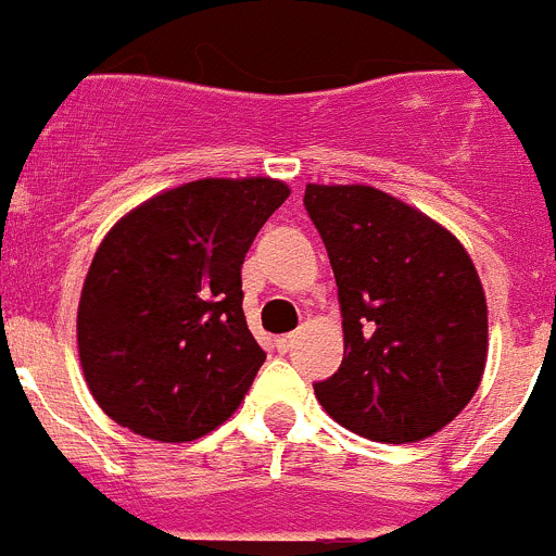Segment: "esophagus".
<instances>
[{"label":"esophagus","mask_w":556,"mask_h":556,"mask_svg":"<svg viewBox=\"0 0 556 556\" xmlns=\"http://www.w3.org/2000/svg\"><path fill=\"white\" fill-rule=\"evenodd\" d=\"M294 339H298V337H294V333H287V337H278V339H275V351H278V353H289V351H292V345H294Z\"/></svg>","instance_id":"34e87169"}]
</instances>
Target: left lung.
<instances>
[{
    "instance_id": "obj_1",
    "label": "left lung",
    "mask_w": 556,
    "mask_h": 556,
    "mask_svg": "<svg viewBox=\"0 0 556 556\" xmlns=\"http://www.w3.org/2000/svg\"><path fill=\"white\" fill-rule=\"evenodd\" d=\"M337 278L345 356L314 395L339 426L417 443L470 404L488 365V301L451 230L372 186L308 184Z\"/></svg>"
}]
</instances>
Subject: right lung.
<instances>
[{"label": "right lung", "mask_w": 556, "mask_h": 556, "mask_svg": "<svg viewBox=\"0 0 556 556\" xmlns=\"http://www.w3.org/2000/svg\"><path fill=\"white\" fill-rule=\"evenodd\" d=\"M289 186L203 178L127 211L94 253L77 306L86 384L111 420L159 443L223 426L267 353L242 312V264Z\"/></svg>", "instance_id": "right-lung-1"}]
</instances>
